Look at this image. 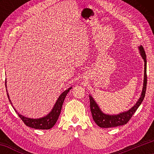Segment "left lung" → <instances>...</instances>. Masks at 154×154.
<instances>
[{"label":"left lung","instance_id":"obj_1","mask_svg":"<svg viewBox=\"0 0 154 154\" xmlns=\"http://www.w3.org/2000/svg\"><path fill=\"white\" fill-rule=\"evenodd\" d=\"M140 50V54L145 62V71H144V80H143V87L141 92V95L137 103L129 109L128 111L120 113L118 115H106L99 108L98 105L96 104L95 100L92 97H90V106L91 113L92 115V118L95 123L100 128H112L119 126H122L127 124V122L132 118L133 114L136 112L140 104L143 102L145 96L146 88H147V60H146V54L143 46L139 47Z\"/></svg>","mask_w":154,"mask_h":154}]
</instances>
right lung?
Segmentation results:
<instances>
[{
  "instance_id": "right-lung-1",
  "label": "right lung",
  "mask_w": 154,
  "mask_h": 154,
  "mask_svg": "<svg viewBox=\"0 0 154 154\" xmlns=\"http://www.w3.org/2000/svg\"><path fill=\"white\" fill-rule=\"evenodd\" d=\"M6 83L7 82H6V80H5V86H7ZM71 88L72 87L69 88V89L66 90L64 92H62L61 94V95L59 96L58 100H57L56 104L54 105V106L53 107V109H52V110L51 111V112H49V113L48 115H47L46 116L43 117V118H38V119L28 118H26V117L22 116V115L18 113L12 105V103L9 99V96L8 93H7V96H8L9 100L10 101V103H11L12 106L14 107V110L17 113L18 116L20 117L21 119L24 122V123L27 126H29L30 128H35V129L48 130V129L51 128L53 127L56 123V122L59 118L62 106V105H63L64 98L67 95L68 92H69V90H71Z\"/></svg>"
}]
</instances>
